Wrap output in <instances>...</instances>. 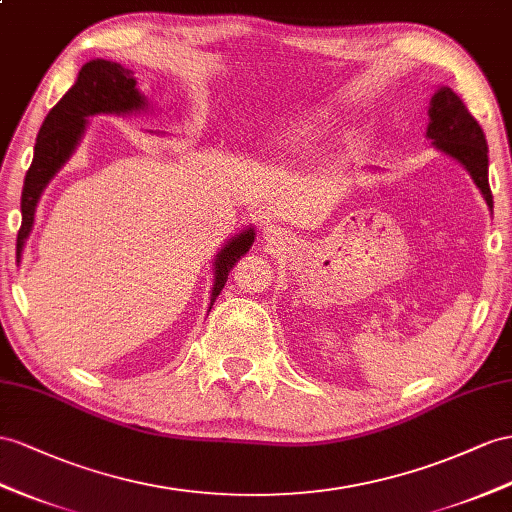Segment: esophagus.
<instances>
[{
    "label": "esophagus",
    "mask_w": 512,
    "mask_h": 512,
    "mask_svg": "<svg viewBox=\"0 0 512 512\" xmlns=\"http://www.w3.org/2000/svg\"><path fill=\"white\" fill-rule=\"evenodd\" d=\"M264 238H266L270 244H279V240H281V229L274 227V225L264 227Z\"/></svg>",
    "instance_id": "obj_1"
}]
</instances>
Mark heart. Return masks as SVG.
<instances>
[{
  "label": "heart",
  "instance_id": "b5f03b06",
  "mask_svg": "<svg viewBox=\"0 0 512 512\" xmlns=\"http://www.w3.org/2000/svg\"><path fill=\"white\" fill-rule=\"evenodd\" d=\"M324 116L322 114H307V116H298V119L287 123V134H307L309 129L316 125H322Z\"/></svg>",
  "mask_w": 512,
  "mask_h": 512
}]
</instances>
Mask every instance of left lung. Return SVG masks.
Listing matches in <instances>:
<instances>
[{"mask_svg": "<svg viewBox=\"0 0 512 512\" xmlns=\"http://www.w3.org/2000/svg\"><path fill=\"white\" fill-rule=\"evenodd\" d=\"M430 123L426 136L445 155L461 162L480 188L484 201L493 209L489 188V147L484 131L452 88H439L430 99Z\"/></svg>", "mask_w": 512, "mask_h": 512, "instance_id": "obj_1", "label": "left lung"}]
</instances>
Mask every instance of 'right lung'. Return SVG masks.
<instances>
[{
    "instance_id": "obj_1",
    "label": "right lung",
    "mask_w": 512,
    "mask_h": 512,
    "mask_svg": "<svg viewBox=\"0 0 512 512\" xmlns=\"http://www.w3.org/2000/svg\"><path fill=\"white\" fill-rule=\"evenodd\" d=\"M147 99L136 88L134 71L121 67L119 62L110 60H90L86 62L77 82L64 93V97L49 110L43 127L38 131L34 144V160L25 173L21 192V229L17 233V259L21 257L23 244L34 225L36 203L41 199L47 183L51 181L64 162L73 155L80 144L86 119L95 114H131L147 110ZM255 240V229L248 227L240 235L220 248L214 259V287H212V309L214 300L225 287L231 268L242 255H246Z\"/></svg>"
}]
</instances>
